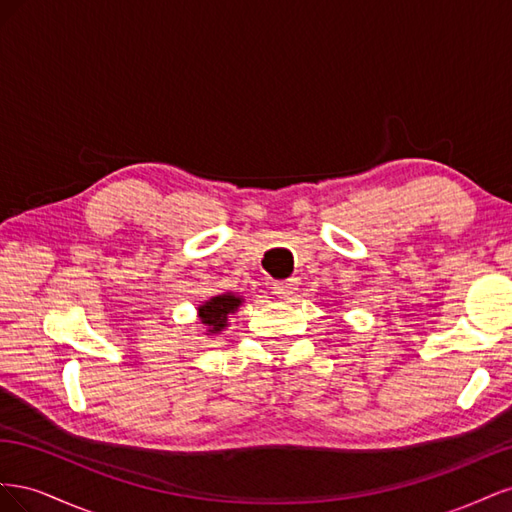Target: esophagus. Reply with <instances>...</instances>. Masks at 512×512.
<instances>
[{
    "label": "esophagus",
    "mask_w": 512,
    "mask_h": 512,
    "mask_svg": "<svg viewBox=\"0 0 512 512\" xmlns=\"http://www.w3.org/2000/svg\"><path fill=\"white\" fill-rule=\"evenodd\" d=\"M299 290V282L290 277V280H282V282H275L273 284V294H277L280 299H290L294 292Z\"/></svg>",
    "instance_id": "obj_1"
}]
</instances>
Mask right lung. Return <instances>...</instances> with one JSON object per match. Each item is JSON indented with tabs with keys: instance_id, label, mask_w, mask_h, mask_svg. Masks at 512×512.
Wrapping results in <instances>:
<instances>
[{
	"instance_id": "add662e5",
	"label": "right lung",
	"mask_w": 512,
	"mask_h": 512,
	"mask_svg": "<svg viewBox=\"0 0 512 512\" xmlns=\"http://www.w3.org/2000/svg\"><path fill=\"white\" fill-rule=\"evenodd\" d=\"M243 303L241 297L232 292L218 294V297H211L203 305L198 307V318L205 324L207 335H218L222 329H226L228 316L237 312V307Z\"/></svg>"
}]
</instances>
